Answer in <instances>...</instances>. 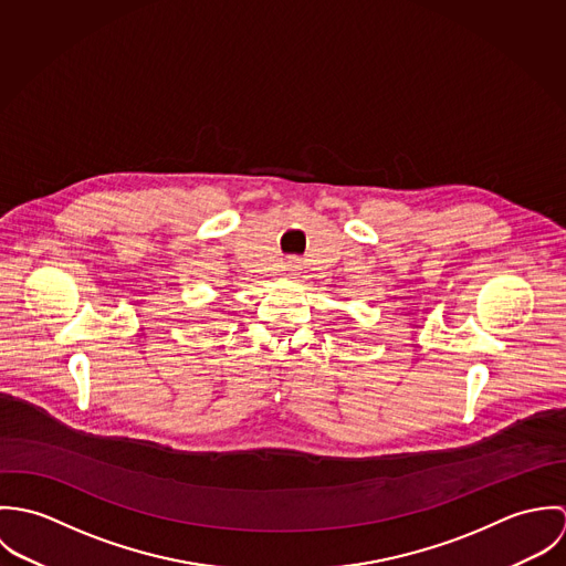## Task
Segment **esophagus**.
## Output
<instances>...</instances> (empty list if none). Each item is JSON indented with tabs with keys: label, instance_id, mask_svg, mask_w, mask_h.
Instances as JSON below:
<instances>
[{
	"label": "esophagus",
	"instance_id": "esophagus-1",
	"mask_svg": "<svg viewBox=\"0 0 566 566\" xmlns=\"http://www.w3.org/2000/svg\"><path fill=\"white\" fill-rule=\"evenodd\" d=\"M285 270H287V274L294 279V276L301 272V261H298V259H290V261L285 263Z\"/></svg>",
	"mask_w": 566,
	"mask_h": 566
}]
</instances>
